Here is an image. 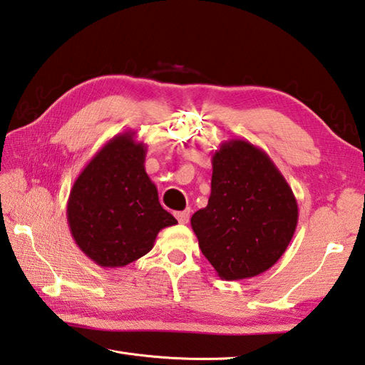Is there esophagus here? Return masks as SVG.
Returning <instances> with one entry per match:
<instances>
[{"instance_id":"obj_1","label":"esophagus","mask_w":365,"mask_h":365,"mask_svg":"<svg viewBox=\"0 0 365 365\" xmlns=\"http://www.w3.org/2000/svg\"><path fill=\"white\" fill-rule=\"evenodd\" d=\"M175 217L178 219V222H180V224H187L189 217H190V211H189V210L176 211V212H175Z\"/></svg>"}]
</instances>
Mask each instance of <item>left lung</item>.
Instances as JSON below:
<instances>
[{
    "mask_svg": "<svg viewBox=\"0 0 365 365\" xmlns=\"http://www.w3.org/2000/svg\"><path fill=\"white\" fill-rule=\"evenodd\" d=\"M297 202L262 148L227 140L212 154L207 206L190 225L207 262L224 280L255 277L284 255L297 225Z\"/></svg>",
    "mask_w": 365,
    "mask_h": 365,
    "instance_id": "1",
    "label": "left lung"
}]
</instances>
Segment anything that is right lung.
Masks as SVG:
<instances>
[{"label":"right lung","mask_w":365,"mask_h":365,"mask_svg":"<svg viewBox=\"0 0 365 365\" xmlns=\"http://www.w3.org/2000/svg\"><path fill=\"white\" fill-rule=\"evenodd\" d=\"M146 145L125 130L86 163L68 200V224L78 249L102 267H123L146 255L162 228L178 220L159 203L145 170Z\"/></svg>","instance_id":"right-lung-1"}]
</instances>
